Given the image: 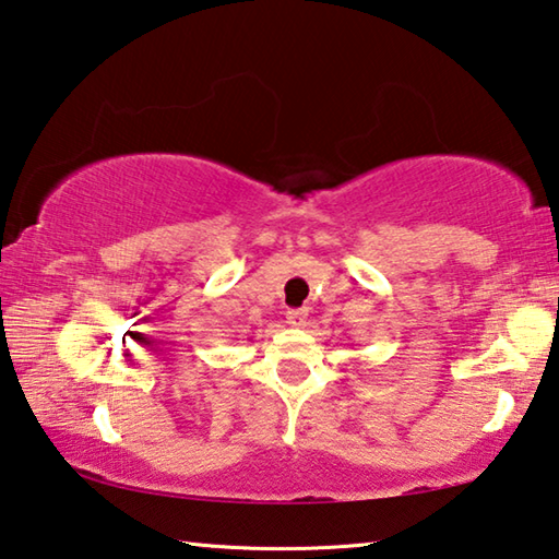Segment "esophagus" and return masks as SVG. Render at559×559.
<instances>
[{
  "label": "esophagus",
  "mask_w": 559,
  "mask_h": 559,
  "mask_svg": "<svg viewBox=\"0 0 559 559\" xmlns=\"http://www.w3.org/2000/svg\"><path fill=\"white\" fill-rule=\"evenodd\" d=\"M287 324L289 326H305L307 324V309H287Z\"/></svg>",
  "instance_id": "34e87169"
}]
</instances>
